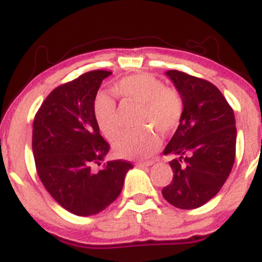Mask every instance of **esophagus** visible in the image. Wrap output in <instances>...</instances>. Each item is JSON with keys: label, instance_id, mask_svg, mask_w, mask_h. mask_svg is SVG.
<instances>
[{"label": "esophagus", "instance_id": "34e87169", "mask_svg": "<svg viewBox=\"0 0 262 262\" xmlns=\"http://www.w3.org/2000/svg\"><path fill=\"white\" fill-rule=\"evenodd\" d=\"M152 165H153L152 161H149V162H139V163H137V167L144 168V167H149V166H152Z\"/></svg>", "mask_w": 262, "mask_h": 262}]
</instances>
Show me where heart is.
Instances as JSON below:
<instances>
[{"mask_svg":"<svg viewBox=\"0 0 262 262\" xmlns=\"http://www.w3.org/2000/svg\"><path fill=\"white\" fill-rule=\"evenodd\" d=\"M118 97L125 102L142 106L139 126H149L161 133H171L178 128L184 112V102L178 90L166 87L155 76L142 73L123 78L113 87ZM94 118L101 133L115 141L121 133L118 107L114 100L99 94L94 101ZM161 147V138L152 129L128 133L114 144L118 157L126 160H147Z\"/></svg>","mask_w":262,"mask_h":262,"instance_id":"b5f03b06","label":"heart"}]
</instances>
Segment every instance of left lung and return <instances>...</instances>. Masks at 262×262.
Returning a JSON list of instances; mask_svg holds the SVG:
<instances>
[{"label": "left lung", "mask_w": 262, "mask_h": 262, "mask_svg": "<svg viewBox=\"0 0 262 262\" xmlns=\"http://www.w3.org/2000/svg\"><path fill=\"white\" fill-rule=\"evenodd\" d=\"M166 76L181 95L184 112L163 150L175 158L170 161L173 179L163 187L162 195L173 207L195 209L218 194L233 167L234 113L209 81L176 70L167 71Z\"/></svg>", "instance_id": "8db88e82"}]
</instances>
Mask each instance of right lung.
I'll return each mask as SVG.
<instances>
[{
  "label": "right lung",
  "mask_w": 262,
  "mask_h": 262,
  "mask_svg": "<svg viewBox=\"0 0 262 262\" xmlns=\"http://www.w3.org/2000/svg\"><path fill=\"white\" fill-rule=\"evenodd\" d=\"M110 71H91L60 84L47 96L33 123V153L36 172L53 199L72 214L94 215L119 196L128 161L101 165L110 146L94 118V101Z\"/></svg>",
  "instance_id": "right-lung-1"
}]
</instances>
